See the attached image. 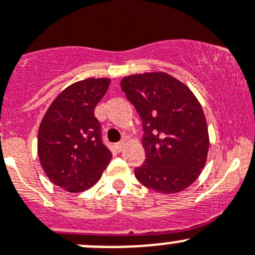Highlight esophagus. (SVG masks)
Segmentation results:
<instances>
[{
  "label": "esophagus",
  "instance_id": "obj_1",
  "mask_svg": "<svg viewBox=\"0 0 255 255\" xmlns=\"http://www.w3.org/2000/svg\"><path fill=\"white\" fill-rule=\"evenodd\" d=\"M123 148H125V142H120V143L116 144V149L118 152H122Z\"/></svg>",
  "mask_w": 255,
  "mask_h": 255
}]
</instances>
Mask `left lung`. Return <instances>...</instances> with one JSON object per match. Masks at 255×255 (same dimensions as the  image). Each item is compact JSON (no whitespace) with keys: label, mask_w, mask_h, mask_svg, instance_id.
Instances as JSON below:
<instances>
[{"label":"left lung","mask_w":255,"mask_h":255,"mask_svg":"<svg viewBox=\"0 0 255 255\" xmlns=\"http://www.w3.org/2000/svg\"><path fill=\"white\" fill-rule=\"evenodd\" d=\"M121 88L142 120L146 160L135 167L142 185L161 194L189 187L209 151L205 116L191 90L162 71L123 78Z\"/></svg>","instance_id":"obj_1"}]
</instances>
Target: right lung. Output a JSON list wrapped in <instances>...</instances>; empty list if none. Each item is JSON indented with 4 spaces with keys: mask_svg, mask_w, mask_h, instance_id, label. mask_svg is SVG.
Here are the masks:
<instances>
[{
    "mask_svg": "<svg viewBox=\"0 0 255 255\" xmlns=\"http://www.w3.org/2000/svg\"><path fill=\"white\" fill-rule=\"evenodd\" d=\"M109 84L107 78L74 83L54 99L40 123V163L50 181L69 192L92 187L112 158L94 116Z\"/></svg>",
    "mask_w": 255,
    "mask_h": 255,
    "instance_id": "add662e5",
    "label": "right lung"
}]
</instances>
